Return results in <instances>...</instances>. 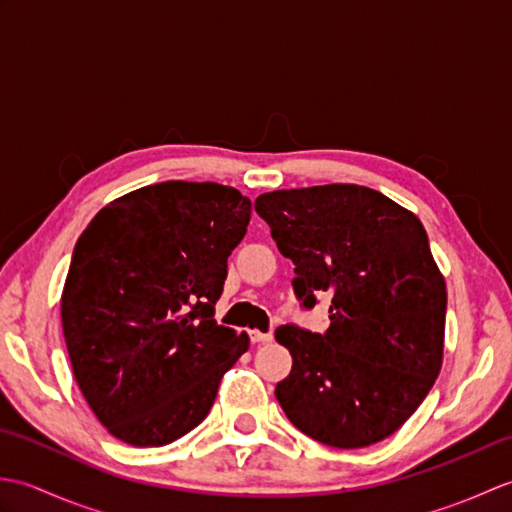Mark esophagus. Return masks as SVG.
Instances as JSON below:
<instances>
[{
    "mask_svg": "<svg viewBox=\"0 0 512 512\" xmlns=\"http://www.w3.org/2000/svg\"><path fill=\"white\" fill-rule=\"evenodd\" d=\"M250 341L253 343H270L273 341V332H259V330H250Z\"/></svg>",
    "mask_w": 512,
    "mask_h": 512,
    "instance_id": "esophagus-1",
    "label": "esophagus"
}]
</instances>
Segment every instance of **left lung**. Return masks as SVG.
<instances>
[{
	"label": "left lung",
	"mask_w": 512,
	"mask_h": 512,
	"mask_svg": "<svg viewBox=\"0 0 512 512\" xmlns=\"http://www.w3.org/2000/svg\"><path fill=\"white\" fill-rule=\"evenodd\" d=\"M255 211L292 259L303 310L330 292L323 334L281 325L292 369L275 396L312 440L361 449L385 440L427 398L442 365L447 286L411 211L358 184L264 193Z\"/></svg>",
	"instance_id": "8db88e82"
}]
</instances>
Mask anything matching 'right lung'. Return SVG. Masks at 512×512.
I'll list each match as a JSON object with an SVG mask.
<instances>
[{"instance_id": "obj_1", "label": "right lung", "mask_w": 512, "mask_h": 512, "mask_svg": "<svg viewBox=\"0 0 512 512\" xmlns=\"http://www.w3.org/2000/svg\"><path fill=\"white\" fill-rule=\"evenodd\" d=\"M250 200L169 180L107 204L74 246L61 323L81 394L114 438L162 447L198 427L248 336L213 319Z\"/></svg>"}]
</instances>
